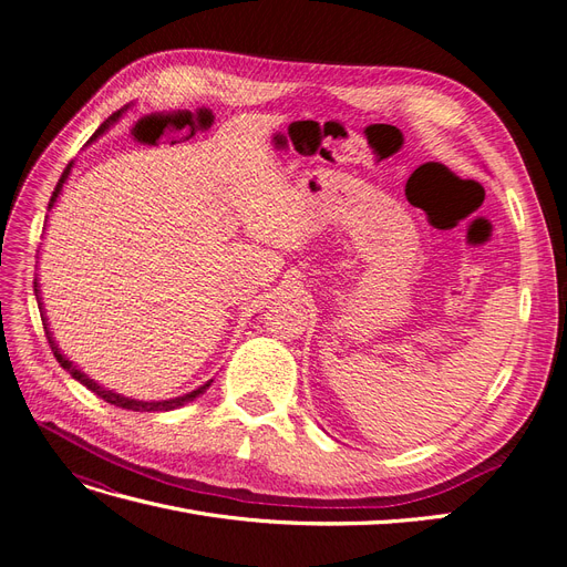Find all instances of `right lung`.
Listing matches in <instances>:
<instances>
[{"mask_svg": "<svg viewBox=\"0 0 567 567\" xmlns=\"http://www.w3.org/2000/svg\"><path fill=\"white\" fill-rule=\"evenodd\" d=\"M130 106H125V109H120L117 113H113L104 125H101L96 132H94V136L92 140L87 142V144H92L94 140H99L101 134L104 132H109V127L111 125H115L120 117H123V113L127 111ZM73 161L68 163V167L63 169V175H61V179H59V184H56V188H54V194H51V200H49V210L54 208V203H56V198L61 196V192H63V184H65V179H68V175H71V169H73ZM35 298H38V307H40V315H42V323H44V331H47V340H49V346H51V352H54V357H56V362L73 375L75 381H80L84 388L87 390H92L94 394H99L101 400L104 402H109V404H115V406H120V409H132V411H173V409H179V406H184L186 402H194L198 394H203L205 390L210 388V383L213 381H208V383H203L200 388H196V390H192V392H186V394H179V398H173V400H158V402H144V400H132V398H125V394H120V392H113V390H109V388H104V385H99L94 379H90L87 373H84L78 364H73L71 359H68L63 352H61V348L56 346V340H54V333H51V329H49V321H47V312H44V302H42V296H40V284H38V279H35Z\"/></svg>", "mask_w": 567, "mask_h": 567, "instance_id": "obj_1", "label": "right lung"}]
</instances>
